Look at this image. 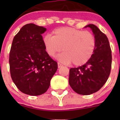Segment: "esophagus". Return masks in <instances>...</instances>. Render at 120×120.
<instances>
[{"instance_id": "34e87169", "label": "esophagus", "mask_w": 120, "mask_h": 120, "mask_svg": "<svg viewBox=\"0 0 120 120\" xmlns=\"http://www.w3.org/2000/svg\"><path fill=\"white\" fill-rule=\"evenodd\" d=\"M57 65H58V68H61L63 67V65L61 64H60V63H58Z\"/></svg>"}]
</instances>
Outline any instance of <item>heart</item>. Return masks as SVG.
Here are the masks:
<instances>
[{
    "instance_id": "1",
    "label": "heart",
    "mask_w": 120,
    "mask_h": 120,
    "mask_svg": "<svg viewBox=\"0 0 120 120\" xmlns=\"http://www.w3.org/2000/svg\"><path fill=\"white\" fill-rule=\"evenodd\" d=\"M53 36L46 35L43 43L47 54L54 57L60 52L57 59L65 64L73 63L75 66L86 63L94 54L96 48V39L92 33L70 27L55 29Z\"/></svg>"
}]
</instances>
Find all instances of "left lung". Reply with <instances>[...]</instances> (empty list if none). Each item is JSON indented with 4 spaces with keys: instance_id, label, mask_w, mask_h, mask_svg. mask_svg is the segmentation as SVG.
<instances>
[{
    "instance_id": "1",
    "label": "left lung",
    "mask_w": 120,
    "mask_h": 120,
    "mask_svg": "<svg viewBox=\"0 0 120 120\" xmlns=\"http://www.w3.org/2000/svg\"><path fill=\"white\" fill-rule=\"evenodd\" d=\"M89 27L96 39V48L85 64L70 70L69 84L77 94L88 95L98 91L106 82L112 67V50L107 37L94 24Z\"/></svg>"
}]
</instances>
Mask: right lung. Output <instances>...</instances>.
<instances>
[{
    "mask_svg": "<svg viewBox=\"0 0 120 120\" xmlns=\"http://www.w3.org/2000/svg\"><path fill=\"white\" fill-rule=\"evenodd\" d=\"M46 28L34 24L24 25L14 37L9 56L13 82L24 94L38 96L49 88L57 63L46 52L42 34Z\"/></svg>",
    "mask_w": 120,
    "mask_h": 120,
    "instance_id": "add662e5",
    "label": "right lung"
}]
</instances>
